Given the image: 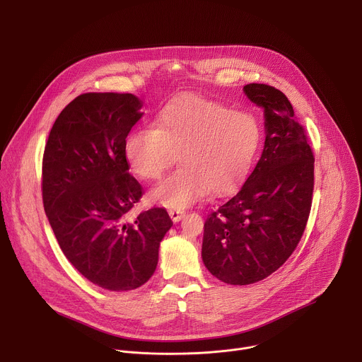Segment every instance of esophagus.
<instances>
[{"label": "esophagus", "mask_w": 362, "mask_h": 362, "mask_svg": "<svg viewBox=\"0 0 362 362\" xmlns=\"http://www.w3.org/2000/svg\"><path fill=\"white\" fill-rule=\"evenodd\" d=\"M169 216L172 218L173 222H179L185 216V211H177V209H170Z\"/></svg>", "instance_id": "34e87169"}]
</instances>
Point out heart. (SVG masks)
Returning a JSON list of instances; mask_svg holds the SVG:
<instances>
[{
	"instance_id": "obj_1",
	"label": "heart",
	"mask_w": 362,
	"mask_h": 362,
	"mask_svg": "<svg viewBox=\"0 0 362 362\" xmlns=\"http://www.w3.org/2000/svg\"><path fill=\"white\" fill-rule=\"evenodd\" d=\"M262 129L252 115L200 95L170 100L154 119V129L134 130L126 140L132 170L153 182L176 162L180 166L150 192L172 209H183L206 192L223 194L247 176L261 147Z\"/></svg>"
}]
</instances>
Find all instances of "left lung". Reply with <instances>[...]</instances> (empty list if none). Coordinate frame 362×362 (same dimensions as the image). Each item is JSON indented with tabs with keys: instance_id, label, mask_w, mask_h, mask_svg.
<instances>
[{
	"instance_id": "obj_1",
	"label": "left lung",
	"mask_w": 362,
	"mask_h": 362,
	"mask_svg": "<svg viewBox=\"0 0 362 362\" xmlns=\"http://www.w3.org/2000/svg\"><path fill=\"white\" fill-rule=\"evenodd\" d=\"M243 91L264 110V151L238 193L206 219L202 243L204 267L230 285L259 282L286 262L314 192V153L288 97L259 83Z\"/></svg>"
}]
</instances>
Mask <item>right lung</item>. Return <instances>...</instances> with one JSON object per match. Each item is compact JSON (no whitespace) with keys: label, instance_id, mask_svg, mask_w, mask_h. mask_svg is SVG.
<instances>
[{"label":"right lung","instance_id":"obj_1","mask_svg":"<svg viewBox=\"0 0 362 362\" xmlns=\"http://www.w3.org/2000/svg\"><path fill=\"white\" fill-rule=\"evenodd\" d=\"M130 93H84L59 115L42 156V203L71 265L109 291H130L156 271L173 222L163 208L130 221L143 194L129 173L126 137L140 120Z\"/></svg>","mask_w":362,"mask_h":362}]
</instances>
